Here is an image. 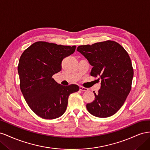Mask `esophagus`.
Wrapping results in <instances>:
<instances>
[{"mask_svg":"<svg viewBox=\"0 0 150 150\" xmlns=\"http://www.w3.org/2000/svg\"><path fill=\"white\" fill-rule=\"evenodd\" d=\"M79 89L81 91H86H86H88V88L83 87V86H80Z\"/></svg>","mask_w":150,"mask_h":150,"instance_id":"obj_1","label":"esophagus"}]
</instances>
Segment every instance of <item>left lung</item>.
<instances>
[{"mask_svg":"<svg viewBox=\"0 0 150 150\" xmlns=\"http://www.w3.org/2000/svg\"><path fill=\"white\" fill-rule=\"evenodd\" d=\"M77 51L93 66L91 76L101 79V88L95 98L86 104L94 116L110 117L118 111L129 94L133 78V68L128 53L113 40L82 45Z\"/></svg>","mask_w":150,"mask_h":150,"instance_id":"left-lung-1","label":"left lung"}]
</instances>
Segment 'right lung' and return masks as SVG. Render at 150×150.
Returning a JSON list of instances; mask_svg holds the SVG:
<instances>
[{"label": "right lung", "instance_id": "add662e5", "mask_svg": "<svg viewBox=\"0 0 150 150\" xmlns=\"http://www.w3.org/2000/svg\"><path fill=\"white\" fill-rule=\"evenodd\" d=\"M76 46L38 41L22 54L18 64L20 88L25 101L35 114L52 120L64 114L71 94L78 85L57 84L52 76L61 70L63 59L73 54Z\"/></svg>", "mask_w": 150, "mask_h": 150}]
</instances>
